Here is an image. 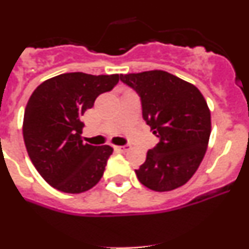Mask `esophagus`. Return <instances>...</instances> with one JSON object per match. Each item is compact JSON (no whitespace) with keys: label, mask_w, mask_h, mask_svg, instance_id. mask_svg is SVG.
Here are the masks:
<instances>
[{"label":"esophagus","mask_w":249,"mask_h":249,"mask_svg":"<svg viewBox=\"0 0 249 249\" xmlns=\"http://www.w3.org/2000/svg\"><path fill=\"white\" fill-rule=\"evenodd\" d=\"M129 147H131L129 144H124V146H116V148L121 152H126L127 149H129Z\"/></svg>","instance_id":"1"}]
</instances>
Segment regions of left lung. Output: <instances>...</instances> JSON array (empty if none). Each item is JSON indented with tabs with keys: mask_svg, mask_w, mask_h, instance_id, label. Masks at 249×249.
I'll return each mask as SVG.
<instances>
[{
	"mask_svg": "<svg viewBox=\"0 0 249 249\" xmlns=\"http://www.w3.org/2000/svg\"><path fill=\"white\" fill-rule=\"evenodd\" d=\"M121 81L141 97L143 120L160 138L136 169L149 190L166 192L183 186L206 155L211 135V112L197 87L166 71L121 74Z\"/></svg>",
	"mask_w": 249,
	"mask_h": 249,
	"instance_id": "obj_1",
	"label": "left lung"
}]
</instances>
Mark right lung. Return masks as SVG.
I'll list each match as a JSON object with an SVG mask.
<instances>
[{"instance_id":"add662e5","label":"right lung","mask_w":249,"mask_h":249,"mask_svg":"<svg viewBox=\"0 0 249 249\" xmlns=\"http://www.w3.org/2000/svg\"><path fill=\"white\" fill-rule=\"evenodd\" d=\"M118 81L120 74L71 72L46 80L31 94L22 127L25 146L39 175L56 190L82 193L102 178L113 148L85 143L80 117Z\"/></svg>"}]
</instances>
